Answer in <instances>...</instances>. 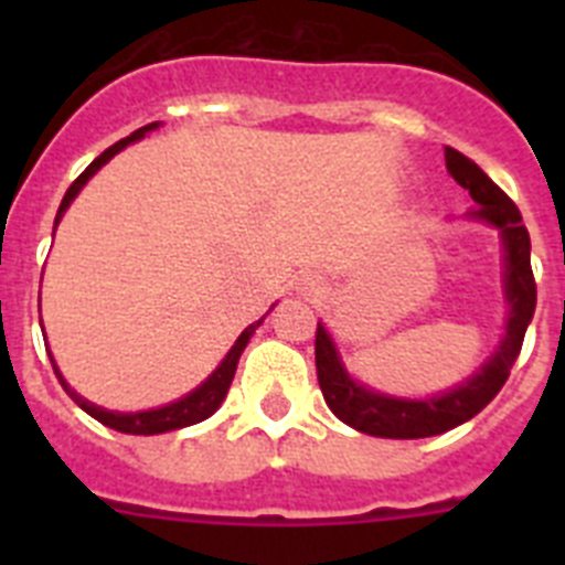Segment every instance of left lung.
Listing matches in <instances>:
<instances>
[{"instance_id": "left-lung-1", "label": "left lung", "mask_w": 565, "mask_h": 565, "mask_svg": "<svg viewBox=\"0 0 565 565\" xmlns=\"http://www.w3.org/2000/svg\"><path fill=\"white\" fill-rule=\"evenodd\" d=\"M444 161H447V172L456 178V183H461L469 192V198L478 203V209L469 212V217L489 223V226H495L501 232L503 266H507L503 288H507L509 302L507 337L501 339V348L487 359V364H481V371L472 373L467 382L452 387L450 393H441V396L433 398H396L353 382L348 371H344L331 333L319 322L317 379L319 387H322V396H326L328 407H331L339 422H344L359 433H367V436H441V433L452 430L458 424L478 416L498 396V391L509 379V371H512V364H515L518 353H521L529 322L535 317L537 288L535 277H532V263H529L532 243H529V232L521 221V212L503 194V189H498L495 183L489 181L487 172L476 161H469L467 154H461L452 147H444Z\"/></svg>"}]
</instances>
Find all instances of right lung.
<instances>
[{
    "mask_svg": "<svg viewBox=\"0 0 565 565\" xmlns=\"http://www.w3.org/2000/svg\"><path fill=\"white\" fill-rule=\"evenodd\" d=\"M158 127H161V121L147 124V127L135 129V132L129 135V138H121V141H118V143H113V147H109V149H104V152L98 154L96 161L89 163V167L84 169L82 174H78L76 181H73V186L67 189L62 206H58L56 226H58V221H62V214L67 212L70 203H73V198H76V194L82 192L84 183H87L89 178H93V174H96L98 169H102L104 163L109 161V158H113V154L121 152V149L127 147V143L141 141L143 135L152 132V129H158ZM39 299H42V297H39ZM39 311H42V308H39ZM39 322H42V319H39ZM259 322H263V319H257L254 326H248L246 331L239 333L237 342L232 344V351L226 353V359H223V362L217 364V371H214L212 376H209L206 382L201 384V387H194L192 393H186V396L178 398V402L163 404V407H154V411H141V413L104 411V407H98V404H93V402H87V398L78 396V393L73 391V387H70L67 382H64V376H62V373H58L56 364H53V371H56L58 382H62V387H64V391H67V396L73 398V402H76L84 413H89V416L96 418V422H102L104 427H113V430L127 433V436H158V433L181 430V427H189V424L203 422V418H209L214 411H217V407H221L223 398H226V393H228V387H232V379H234V371H237L239 353L246 351L248 339H252V333L257 331ZM50 362H53V356H50Z\"/></svg>",
    "mask_w": 565,
    "mask_h": 565,
    "instance_id": "add662e5",
    "label": "right lung"
}]
</instances>
